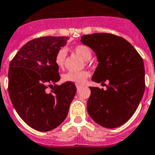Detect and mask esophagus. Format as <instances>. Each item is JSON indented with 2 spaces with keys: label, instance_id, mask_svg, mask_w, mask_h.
I'll use <instances>...</instances> for the list:
<instances>
[{
  "label": "esophagus",
  "instance_id": "obj_1",
  "mask_svg": "<svg viewBox=\"0 0 155 155\" xmlns=\"http://www.w3.org/2000/svg\"><path fill=\"white\" fill-rule=\"evenodd\" d=\"M76 87H77V89H80L81 87V85H78V84H76Z\"/></svg>",
  "mask_w": 155,
  "mask_h": 155
}]
</instances>
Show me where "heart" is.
<instances>
[{
    "mask_svg": "<svg viewBox=\"0 0 155 155\" xmlns=\"http://www.w3.org/2000/svg\"><path fill=\"white\" fill-rule=\"evenodd\" d=\"M74 51L80 56L82 59L88 61L91 58L93 52L90 47H89L86 45H78L74 48ZM66 50L61 49L59 50L58 53L56 54L55 56V63L58 66V67L62 69L64 68L65 66V61H66ZM89 73L86 70L84 71H80V72H70L66 73V74H64L62 77V80L64 81H67V82H72L74 84H83L86 81L87 78L89 77Z\"/></svg>",
    "mask_w": 155,
    "mask_h": 155,
    "instance_id": "obj_1",
    "label": "heart"
}]
</instances>
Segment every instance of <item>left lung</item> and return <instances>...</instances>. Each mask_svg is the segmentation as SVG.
Returning <instances> with one entry per match:
<instances>
[{"label":"left lung","mask_w":155,"mask_h":155,"mask_svg":"<svg viewBox=\"0 0 155 155\" xmlns=\"http://www.w3.org/2000/svg\"><path fill=\"white\" fill-rule=\"evenodd\" d=\"M81 42L95 52L99 62L92 80L101 84L108 82L105 90L89 87L88 113L104 127L121 126L135 113L143 96V58L131 43L113 34L85 35Z\"/></svg>","instance_id":"left-lung-1"}]
</instances>
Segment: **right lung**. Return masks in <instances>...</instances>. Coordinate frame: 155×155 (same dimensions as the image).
Returning a JSON list of instances; mask_svg holds the SVG:
<instances>
[{
  "instance_id": "1",
  "label": "right lung",
  "mask_w": 155,
  "mask_h": 155,
  "mask_svg": "<svg viewBox=\"0 0 155 155\" xmlns=\"http://www.w3.org/2000/svg\"><path fill=\"white\" fill-rule=\"evenodd\" d=\"M68 39L66 36L32 39L9 64L8 89L12 105L20 118L37 131H48L59 126L77 92L74 83L55 85L60 79L56 54ZM53 84L52 92L47 93V86Z\"/></svg>"
}]
</instances>
